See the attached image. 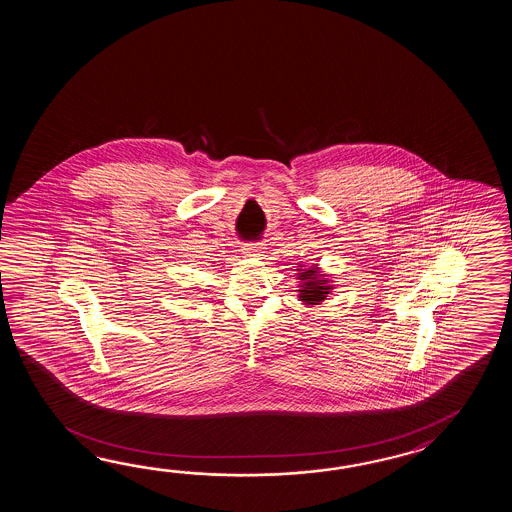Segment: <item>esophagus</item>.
<instances>
[{"mask_svg": "<svg viewBox=\"0 0 512 512\" xmlns=\"http://www.w3.org/2000/svg\"><path fill=\"white\" fill-rule=\"evenodd\" d=\"M241 251H243V254H247V256H258L263 251V245L261 243H245L241 247Z\"/></svg>", "mask_w": 512, "mask_h": 512, "instance_id": "obj_1", "label": "esophagus"}]
</instances>
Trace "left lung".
Masks as SVG:
<instances>
[{
  "label": "left lung",
  "instance_id": "left-lung-1",
  "mask_svg": "<svg viewBox=\"0 0 512 512\" xmlns=\"http://www.w3.org/2000/svg\"><path fill=\"white\" fill-rule=\"evenodd\" d=\"M302 280V289H300V300H304L307 305H316L322 300H326L327 294L333 289L327 285L329 280H320V274L316 269H307L300 274Z\"/></svg>",
  "mask_w": 512,
  "mask_h": 512
}]
</instances>
